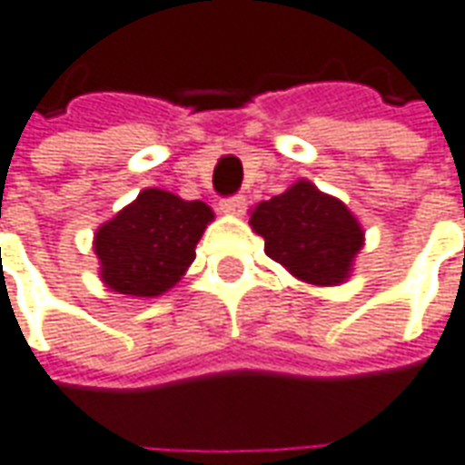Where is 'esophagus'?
Returning a JSON list of instances; mask_svg holds the SVG:
<instances>
[{"label":"esophagus","mask_w":465,"mask_h":465,"mask_svg":"<svg viewBox=\"0 0 465 465\" xmlns=\"http://www.w3.org/2000/svg\"><path fill=\"white\" fill-rule=\"evenodd\" d=\"M219 209H222V213H226V216H242L243 209H246V199H243V196L223 199L222 203H219Z\"/></svg>","instance_id":"1"}]
</instances>
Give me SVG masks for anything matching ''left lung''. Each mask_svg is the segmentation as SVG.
<instances>
[{
    "mask_svg": "<svg viewBox=\"0 0 465 465\" xmlns=\"http://www.w3.org/2000/svg\"><path fill=\"white\" fill-rule=\"evenodd\" d=\"M249 223L264 239L266 256L314 287L347 282L365 246V229L355 213L307 178L256 203Z\"/></svg>",
    "mask_w": 465,
    "mask_h": 465,
    "instance_id": "8db88e82",
    "label": "left lung"
}]
</instances>
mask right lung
<instances>
[{
    "mask_svg": "<svg viewBox=\"0 0 465 465\" xmlns=\"http://www.w3.org/2000/svg\"><path fill=\"white\" fill-rule=\"evenodd\" d=\"M213 222L203 201H183L163 188L138 199L97 226L93 249L100 282L128 297H161L176 287L196 259V243Z\"/></svg>",
    "mask_w": 465,
    "mask_h": 465,
    "instance_id": "add662e5",
    "label": "right lung"
}]
</instances>
